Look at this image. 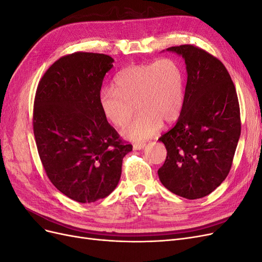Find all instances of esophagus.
<instances>
[{"mask_svg": "<svg viewBox=\"0 0 262 262\" xmlns=\"http://www.w3.org/2000/svg\"><path fill=\"white\" fill-rule=\"evenodd\" d=\"M145 146L144 143H134L133 144V149H142Z\"/></svg>", "mask_w": 262, "mask_h": 262, "instance_id": "obj_1", "label": "esophagus"}]
</instances>
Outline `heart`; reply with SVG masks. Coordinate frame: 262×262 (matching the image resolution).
<instances>
[{"label":"heart","instance_id":"b5f03b06","mask_svg":"<svg viewBox=\"0 0 262 262\" xmlns=\"http://www.w3.org/2000/svg\"><path fill=\"white\" fill-rule=\"evenodd\" d=\"M184 101V71L169 58L125 68L117 75L116 87L105 86L99 93L102 114L117 126L130 120L136 105L140 114L122 129L133 141L153 137L163 122H175Z\"/></svg>","mask_w":262,"mask_h":262}]
</instances>
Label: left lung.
Listing matches in <instances>:
<instances>
[{
    "instance_id": "8db88e82",
    "label": "left lung",
    "mask_w": 262,
    "mask_h": 262,
    "mask_svg": "<svg viewBox=\"0 0 262 262\" xmlns=\"http://www.w3.org/2000/svg\"><path fill=\"white\" fill-rule=\"evenodd\" d=\"M185 59L187 85L176 124L160 138L167 149L157 173L169 191L200 199L231 170L241 137V110L231 75L217 58L193 45L170 47Z\"/></svg>"
}]
</instances>
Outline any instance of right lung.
Wrapping results in <instances>:
<instances>
[{
  "label": "right lung",
  "mask_w": 262,
  "mask_h": 262,
  "mask_svg": "<svg viewBox=\"0 0 262 262\" xmlns=\"http://www.w3.org/2000/svg\"><path fill=\"white\" fill-rule=\"evenodd\" d=\"M107 54L63 55L39 81L33 126L47 176L63 194L91 203L112 193L132 150L101 112L99 93L113 68Z\"/></svg>",
  "instance_id": "right-lung-1"
}]
</instances>
